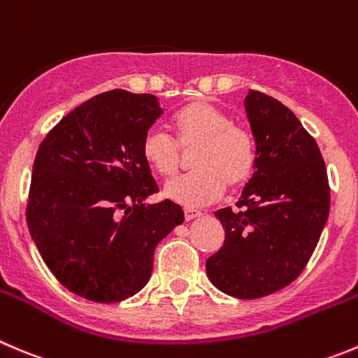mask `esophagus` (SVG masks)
Instances as JSON below:
<instances>
[{
    "label": "esophagus",
    "mask_w": 358,
    "mask_h": 358,
    "mask_svg": "<svg viewBox=\"0 0 358 358\" xmlns=\"http://www.w3.org/2000/svg\"><path fill=\"white\" fill-rule=\"evenodd\" d=\"M183 215H185V220H194V218H197V217H201V211L199 210H194V208H185V210H183Z\"/></svg>",
    "instance_id": "34e87169"
}]
</instances>
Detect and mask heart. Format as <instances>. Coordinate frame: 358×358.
<instances>
[{
    "instance_id": "heart-1",
    "label": "heart",
    "mask_w": 358,
    "mask_h": 358,
    "mask_svg": "<svg viewBox=\"0 0 358 358\" xmlns=\"http://www.w3.org/2000/svg\"><path fill=\"white\" fill-rule=\"evenodd\" d=\"M175 138L162 127H152L143 138L141 154L161 176H173L183 161V150L194 152L196 171L166 183L164 196L182 206H203L224 194L225 185L239 187L255 168V141L241 124L213 103L197 99L173 117Z\"/></svg>"
}]
</instances>
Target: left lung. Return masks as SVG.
<instances>
[{
  "instance_id": "1",
  "label": "left lung",
  "mask_w": 358,
  "mask_h": 358,
  "mask_svg": "<svg viewBox=\"0 0 358 358\" xmlns=\"http://www.w3.org/2000/svg\"><path fill=\"white\" fill-rule=\"evenodd\" d=\"M246 117L255 138V171L236 206L215 211L224 246L206 260L210 282L238 299L269 296L303 273L331 208L320 148L292 110L250 91Z\"/></svg>"
}]
</instances>
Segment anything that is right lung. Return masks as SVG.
Instances as JSON below:
<instances>
[{
    "label": "right lung",
    "instance_id": "right-lung-1",
    "mask_svg": "<svg viewBox=\"0 0 358 358\" xmlns=\"http://www.w3.org/2000/svg\"><path fill=\"white\" fill-rule=\"evenodd\" d=\"M162 110L152 94L115 89L62 117L38 148L27 227L52 275L76 296L120 303L140 292L155 246L183 222L141 154Z\"/></svg>",
    "mask_w": 358,
    "mask_h": 358
}]
</instances>
